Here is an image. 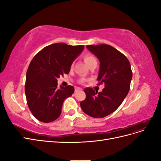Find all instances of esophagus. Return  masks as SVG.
Instances as JSON below:
<instances>
[{
	"label": "esophagus",
	"mask_w": 161,
	"mask_h": 161,
	"mask_svg": "<svg viewBox=\"0 0 161 161\" xmlns=\"http://www.w3.org/2000/svg\"><path fill=\"white\" fill-rule=\"evenodd\" d=\"M82 89H80V88H79V87H75V92H78V91H81Z\"/></svg>",
	"instance_id": "1"
}]
</instances>
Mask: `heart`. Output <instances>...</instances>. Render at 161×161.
I'll list each match as a JSON object with an SVG mask.
<instances>
[{"mask_svg":"<svg viewBox=\"0 0 161 161\" xmlns=\"http://www.w3.org/2000/svg\"><path fill=\"white\" fill-rule=\"evenodd\" d=\"M84 60H85L86 64L89 66V67L93 64H97V60L96 59V58L91 54L85 55L84 56ZM83 81H84L83 80H80L81 82H82Z\"/></svg>","mask_w":161,"mask_h":161,"instance_id":"1","label":"heart"}]
</instances>
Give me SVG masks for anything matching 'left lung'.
Here are the masks:
<instances>
[{"instance_id": "8db88e82", "label": "left lung", "mask_w": 161, "mask_h": 161, "mask_svg": "<svg viewBox=\"0 0 161 161\" xmlns=\"http://www.w3.org/2000/svg\"><path fill=\"white\" fill-rule=\"evenodd\" d=\"M100 62L97 80L105 84L101 92L90 87L85 89L86 99L80 102L82 110L95 118H101L118 109L127 96L132 72L128 58L109 45L86 46Z\"/></svg>"}]
</instances>
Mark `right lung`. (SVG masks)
Wrapping results in <instances>:
<instances>
[{
    "instance_id": "1",
    "label": "right lung",
    "mask_w": 161,
    "mask_h": 161,
    "mask_svg": "<svg viewBox=\"0 0 161 161\" xmlns=\"http://www.w3.org/2000/svg\"><path fill=\"white\" fill-rule=\"evenodd\" d=\"M84 49L64 43L51 44L33 57L26 74L25 92L29 108L42 122L49 123L59 118L64 101L75 92L74 87H58V79L69 74L71 65Z\"/></svg>"
}]
</instances>
